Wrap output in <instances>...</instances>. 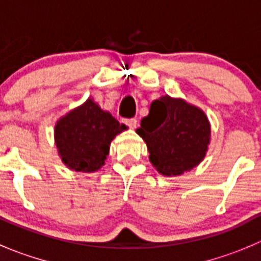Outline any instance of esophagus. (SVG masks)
I'll list each match as a JSON object with an SVG mask.
<instances>
[{
	"label": "esophagus",
	"instance_id": "esophagus-1",
	"mask_svg": "<svg viewBox=\"0 0 261 261\" xmlns=\"http://www.w3.org/2000/svg\"><path fill=\"white\" fill-rule=\"evenodd\" d=\"M124 123L129 126L130 129H135L136 125H137V120L135 118H130V119H124Z\"/></svg>",
	"mask_w": 261,
	"mask_h": 261
}]
</instances>
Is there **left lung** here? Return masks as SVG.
I'll return each instance as SVG.
<instances>
[{
	"mask_svg": "<svg viewBox=\"0 0 261 261\" xmlns=\"http://www.w3.org/2000/svg\"><path fill=\"white\" fill-rule=\"evenodd\" d=\"M147 145L150 161L165 177L180 175L203 160L210 143V123L201 109L182 98L163 96L136 130Z\"/></svg>",
	"mask_w": 261,
	"mask_h": 261,
	"instance_id": "1",
	"label": "left lung"
}]
</instances>
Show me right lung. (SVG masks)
Listing matches in <instances>:
<instances>
[{
	"mask_svg": "<svg viewBox=\"0 0 261 261\" xmlns=\"http://www.w3.org/2000/svg\"><path fill=\"white\" fill-rule=\"evenodd\" d=\"M125 129L109 111L88 98L59 119L55 125V143L69 169L93 173L105 164L111 141Z\"/></svg>",
	"mask_w": 261,
	"mask_h": 261,
	"instance_id": "add662e5",
	"label": "right lung"
}]
</instances>
